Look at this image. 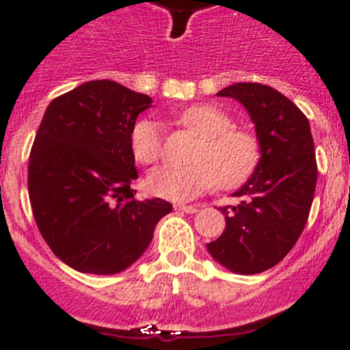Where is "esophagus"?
<instances>
[{
	"label": "esophagus",
	"instance_id": "esophagus-1",
	"mask_svg": "<svg viewBox=\"0 0 350 350\" xmlns=\"http://www.w3.org/2000/svg\"><path fill=\"white\" fill-rule=\"evenodd\" d=\"M174 210L185 211V213H196L198 208L195 206V204H183V203H178V204H174Z\"/></svg>",
	"mask_w": 350,
	"mask_h": 350
}]
</instances>
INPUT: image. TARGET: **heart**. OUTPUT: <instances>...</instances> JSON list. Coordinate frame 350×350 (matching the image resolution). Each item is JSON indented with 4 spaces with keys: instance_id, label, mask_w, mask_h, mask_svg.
<instances>
[{
    "instance_id": "1",
    "label": "heart",
    "mask_w": 350,
    "mask_h": 350,
    "mask_svg": "<svg viewBox=\"0 0 350 350\" xmlns=\"http://www.w3.org/2000/svg\"><path fill=\"white\" fill-rule=\"evenodd\" d=\"M178 125L193 130L201 142L193 152V164L185 167L162 165L149 172L146 186L150 195L171 201L193 200L217 185L230 189L256 172L262 147L250 130L234 126V120L217 105L200 103L174 115ZM130 150L142 165L155 164L164 154V137L159 122L140 118L130 132Z\"/></svg>"
}]
</instances>
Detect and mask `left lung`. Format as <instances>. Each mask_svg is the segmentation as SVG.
I'll list each match as a JSON object with an SVG mask.
<instances>
[{
    "mask_svg": "<svg viewBox=\"0 0 350 350\" xmlns=\"http://www.w3.org/2000/svg\"><path fill=\"white\" fill-rule=\"evenodd\" d=\"M217 96L235 98L247 108L262 157L234 193L239 204L220 206L225 230L206 247L227 269L257 274L281 262L305 228L319 174L315 146L305 113L274 88L237 83Z\"/></svg>",
    "mask_w": 350,
    "mask_h": 350,
    "instance_id": "left-lung-1",
    "label": "left lung"
}]
</instances>
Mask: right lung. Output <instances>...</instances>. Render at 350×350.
Returning a JSON list of instances; mask_svg holds the SVG:
<instances>
[{
  "label": "right lung",
  "instance_id": "1",
  "mask_svg": "<svg viewBox=\"0 0 350 350\" xmlns=\"http://www.w3.org/2000/svg\"><path fill=\"white\" fill-rule=\"evenodd\" d=\"M150 96L109 79L55 98L42 118L28 161V196L44 241L79 273L115 274L135 262L169 201H139L130 150L135 120Z\"/></svg>",
  "mask_w": 350,
  "mask_h": 350
}]
</instances>
